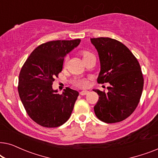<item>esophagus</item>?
Instances as JSON below:
<instances>
[{"label": "esophagus", "mask_w": 158, "mask_h": 158, "mask_svg": "<svg viewBox=\"0 0 158 158\" xmlns=\"http://www.w3.org/2000/svg\"><path fill=\"white\" fill-rule=\"evenodd\" d=\"M88 93V90H82V91L80 92V94L81 95V96H85V95H86Z\"/></svg>", "instance_id": "esophagus-1"}]
</instances>
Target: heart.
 Here are the masks:
<instances>
[{
  "label": "heart",
  "mask_w": 158,
  "mask_h": 158,
  "mask_svg": "<svg viewBox=\"0 0 158 158\" xmlns=\"http://www.w3.org/2000/svg\"><path fill=\"white\" fill-rule=\"evenodd\" d=\"M81 55H82V56H83V59L85 60V58L88 57L89 56L93 55V54L88 51H83L81 52ZM74 84L76 86H77V87L85 88V87H86V86H88V82L87 80L85 78H79V79L75 80V81H74Z\"/></svg>",
  "instance_id": "b5f03b06"
}]
</instances>
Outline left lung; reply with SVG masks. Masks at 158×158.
Wrapping results in <instances>:
<instances>
[{
	"instance_id": "left-lung-1",
	"label": "left lung",
	"mask_w": 158,
	"mask_h": 158,
	"mask_svg": "<svg viewBox=\"0 0 158 158\" xmlns=\"http://www.w3.org/2000/svg\"><path fill=\"white\" fill-rule=\"evenodd\" d=\"M90 42L100 60L97 81L110 84L106 94L94 89L99 96L95 114L103 122H122L133 113L141 98L144 79L139 63L131 51L117 40L99 37L90 39Z\"/></svg>"
}]
</instances>
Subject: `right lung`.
<instances>
[{
    "label": "right lung",
    "mask_w": 158,
    "mask_h": 158,
    "mask_svg": "<svg viewBox=\"0 0 158 158\" xmlns=\"http://www.w3.org/2000/svg\"><path fill=\"white\" fill-rule=\"evenodd\" d=\"M80 42L77 39L44 43L32 52L21 68L19 96L28 115L41 126L60 127L72 114L79 93L66 88L58 94L52 85L62 70L64 57Z\"/></svg>",
    "instance_id": "right-lung-1"
}]
</instances>
